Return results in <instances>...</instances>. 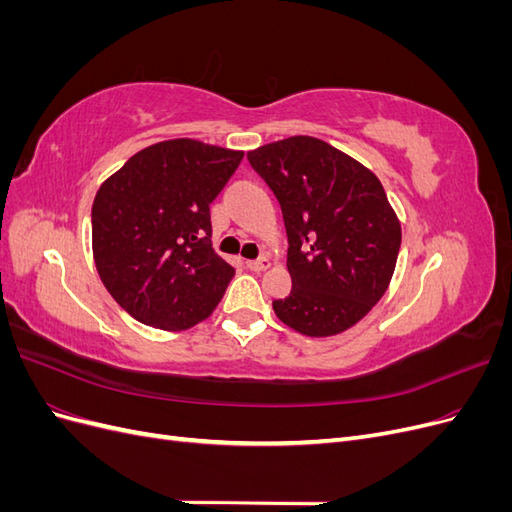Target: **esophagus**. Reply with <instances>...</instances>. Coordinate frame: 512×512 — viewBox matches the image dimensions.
I'll use <instances>...</instances> for the list:
<instances>
[{"label": "esophagus", "mask_w": 512, "mask_h": 512, "mask_svg": "<svg viewBox=\"0 0 512 512\" xmlns=\"http://www.w3.org/2000/svg\"><path fill=\"white\" fill-rule=\"evenodd\" d=\"M245 267L250 269V271H256V273H260V271H265V269H269L271 267V260L269 258H258V260H245Z\"/></svg>", "instance_id": "34e87169"}]
</instances>
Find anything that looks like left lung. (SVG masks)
<instances>
[{
    "mask_svg": "<svg viewBox=\"0 0 512 512\" xmlns=\"http://www.w3.org/2000/svg\"><path fill=\"white\" fill-rule=\"evenodd\" d=\"M284 213L292 290L273 301L290 329L337 335L359 322L391 282L401 228L378 177L314 136L247 153Z\"/></svg>",
    "mask_w": 512,
    "mask_h": 512,
    "instance_id": "obj_1",
    "label": "left lung"
}]
</instances>
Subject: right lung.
I'll return each mask as SVG.
<instances>
[{
  "label": "right lung",
  "mask_w": 512,
  "mask_h": 512,
  "mask_svg": "<svg viewBox=\"0 0 512 512\" xmlns=\"http://www.w3.org/2000/svg\"><path fill=\"white\" fill-rule=\"evenodd\" d=\"M241 158L175 138L138 151L100 185L91 207L96 269L138 322L190 329L220 303L235 269L213 252L209 205Z\"/></svg>",
  "instance_id": "add662e5"
}]
</instances>
